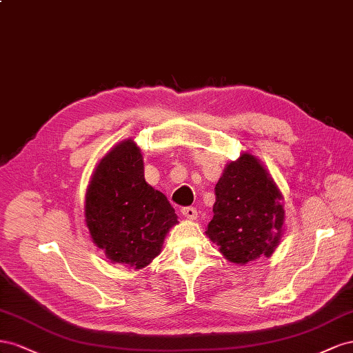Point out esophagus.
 <instances>
[{
    "mask_svg": "<svg viewBox=\"0 0 353 353\" xmlns=\"http://www.w3.org/2000/svg\"><path fill=\"white\" fill-rule=\"evenodd\" d=\"M182 214H183L186 219H189V220H194V219H196V216H198V211H196L194 207H183V208H182Z\"/></svg>",
    "mask_w": 353,
    "mask_h": 353,
    "instance_id": "34e87169",
    "label": "esophagus"
}]
</instances>
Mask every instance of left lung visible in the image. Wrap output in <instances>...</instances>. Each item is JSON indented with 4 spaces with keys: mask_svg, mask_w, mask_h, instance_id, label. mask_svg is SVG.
Masks as SVG:
<instances>
[{
    "mask_svg": "<svg viewBox=\"0 0 353 353\" xmlns=\"http://www.w3.org/2000/svg\"><path fill=\"white\" fill-rule=\"evenodd\" d=\"M214 195V216L205 234L221 254L245 265L274 253L283 232L284 208L274 180L253 155L244 154L225 168Z\"/></svg>",
    "mask_w": 353,
    "mask_h": 353,
    "instance_id": "8db88e82",
    "label": "left lung"
}]
</instances>
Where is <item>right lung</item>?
I'll use <instances>...</instances> for the list:
<instances>
[{
  "label": "right lung",
  "instance_id": "right-lung-1",
  "mask_svg": "<svg viewBox=\"0 0 353 353\" xmlns=\"http://www.w3.org/2000/svg\"><path fill=\"white\" fill-rule=\"evenodd\" d=\"M85 223L112 263L140 269L161 253L177 216L167 196L146 183L142 152L133 140L99 163L85 196Z\"/></svg>",
  "mask_w": 353,
  "mask_h": 353
}]
</instances>
